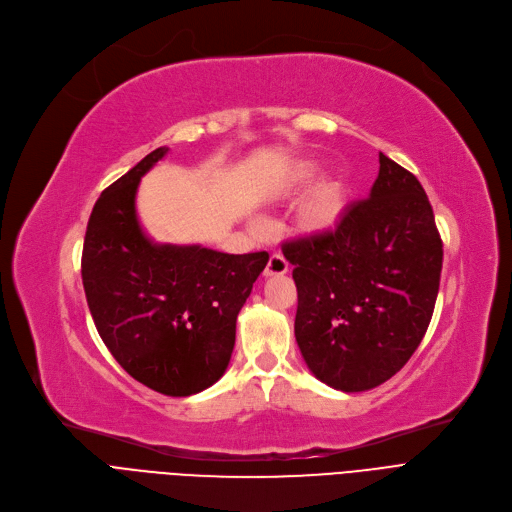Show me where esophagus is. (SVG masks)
Segmentation results:
<instances>
[{"label":"esophagus","mask_w":512,"mask_h":512,"mask_svg":"<svg viewBox=\"0 0 512 512\" xmlns=\"http://www.w3.org/2000/svg\"><path fill=\"white\" fill-rule=\"evenodd\" d=\"M287 270H289L287 260L281 254H273V256L268 258V264L264 268V275L266 277H281V275L287 273Z\"/></svg>","instance_id":"esophagus-1"}]
</instances>
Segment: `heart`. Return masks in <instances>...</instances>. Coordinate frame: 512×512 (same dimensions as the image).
I'll use <instances>...</instances> for the list:
<instances>
[{
	"label": "heart",
	"instance_id": "1",
	"mask_svg": "<svg viewBox=\"0 0 512 512\" xmlns=\"http://www.w3.org/2000/svg\"><path fill=\"white\" fill-rule=\"evenodd\" d=\"M316 161H299L289 169V186H304L318 175ZM347 210V186L343 179L330 177L314 188L297 213V225L306 235H326L333 231Z\"/></svg>",
	"mask_w": 512,
	"mask_h": 512
}]
</instances>
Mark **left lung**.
Listing matches in <instances>:
<instances>
[{
    "instance_id": "left-lung-1",
    "label": "left lung",
    "mask_w": 512,
    "mask_h": 512,
    "mask_svg": "<svg viewBox=\"0 0 512 512\" xmlns=\"http://www.w3.org/2000/svg\"><path fill=\"white\" fill-rule=\"evenodd\" d=\"M297 287L295 339L310 372L343 393L393 378L422 343L442 239L417 177L380 153L370 198L326 235L283 244Z\"/></svg>"
}]
</instances>
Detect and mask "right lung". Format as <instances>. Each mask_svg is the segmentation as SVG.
Listing matches in <instances>:
<instances>
[{
	"label": "right lung",
	"instance_id": "add662e5",
	"mask_svg": "<svg viewBox=\"0 0 512 512\" xmlns=\"http://www.w3.org/2000/svg\"><path fill=\"white\" fill-rule=\"evenodd\" d=\"M167 150H153L99 196L84 235L82 285L117 364L161 395L190 397L225 374L237 314L268 254L150 242L136 192Z\"/></svg>",
	"mask_w": 512,
	"mask_h": 512
}]
</instances>
